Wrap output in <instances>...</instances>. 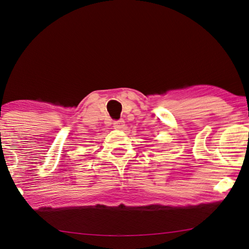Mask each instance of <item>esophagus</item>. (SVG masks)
<instances>
[{
	"mask_svg": "<svg viewBox=\"0 0 249 249\" xmlns=\"http://www.w3.org/2000/svg\"><path fill=\"white\" fill-rule=\"evenodd\" d=\"M113 126H114V128L116 129H121L123 128L125 126V123L123 120H119V121H114V123H113Z\"/></svg>",
	"mask_w": 249,
	"mask_h": 249,
	"instance_id": "esophagus-1",
	"label": "esophagus"
}]
</instances>
